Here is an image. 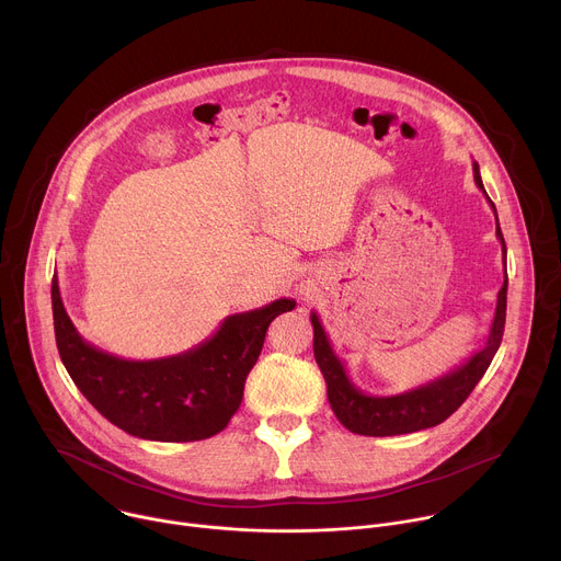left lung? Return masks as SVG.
Segmentation results:
<instances>
[{"instance_id": "1", "label": "left lung", "mask_w": 561, "mask_h": 561, "mask_svg": "<svg viewBox=\"0 0 561 561\" xmlns=\"http://www.w3.org/2000/svg\"><path fill=\"white\" fill-rule=\"evenodd\" d=\"M472 178H474L477 188L486 195L477 162H472ZM486 199L495 210V204L491 202L489 195H486ZM495 219H497V210H495ZM495 232H497V239L504 249V268H506V244H504L500 221H497ZM506 290H508V275H504V284L497 293L493 327H491L484 348L472 353L455 370H450L428 383H422L413 390L388 394V397L366 394L351 381L344 364L335 355V351L324 333L322 322H319V317L314 312H310L314 362L327 379L329 402H331V409L337 415V420L351 433L368 435V437H390V435L417 433V431L437 426L444 420H448L466 402V397L472 392L477 381L484 377V373L489 370V366L502 344L504 324H506Z\"/></svg>"}]
</instances>
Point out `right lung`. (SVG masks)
<instances>
[{
    "label": "right lung",
    "mask_w": 561,
    "mask_h": 561,
    "mask_svg": "<svg viewBox=\"0 0 561 561\" xmlns=\"http://www.w3.org/2000/svg\"><path fill=\"white\" fill-rule=\"evenodd\" d=\"M50 295L57 351L75 386L111 424L150 442H199L224 431L242 404L271 322L295 308V299H275L226 317L213 337L186 353L133 362L95 348L77 333L57 275Z\"/></svg>",
    "instance_id": "obj_1"
}]
</instances>
